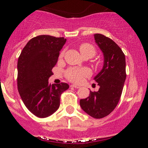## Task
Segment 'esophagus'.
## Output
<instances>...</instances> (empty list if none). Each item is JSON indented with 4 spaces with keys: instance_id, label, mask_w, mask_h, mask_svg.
Segmentation results:
<instances>
[{
    "instance_id": "34e87169",
    "label": "esophagus",
    "mask_w": 148,
    "mask_h": 148,
    "mask_svg": "<svg viewBox=\"0 0 148 148\" xmlns=\"http://www.w3.org/2000/svg\"><path fill=\"white\" fill-rule=\"evenodd\" d=\"M70 87H72V88H79V86H77V85H76V84H72V85H71Z\"/></svg>"
}]
</instances>
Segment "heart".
I'll return each mask as SVG.
<instances>
[{"mask_svg": "<svg viewBox=\"0 0 148 148\" xmlns=\"http://www.w3.org/2000/svg\"><path fill=\"white\" fill-rule=\"evenodd\" d=\"M80 51L82 56L90 55L93 56L95 53V49L90 44L83 43L80 45ZM63 56V52L60 53V57ZM90 74V71L88 68H70L65 73V76L67 79L72 82L80 83L83 81L86 76H88Z\"/></svg>", "mask_w": 148, "mask_h": 148, "instance_id": "1", "label": "heart"}]
</instances>
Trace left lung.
<instances>
[{"label":"left lung","instance_id":"8db88e82","mask_svg":"<svg viewBox=\"0 0 148 148\" xmlns=\"http://www.w3.org/2000/svg\"><path fill=\"white\" fill-rule=\"evenodd\" d=\"M95 40L103 54V68L94 79L99 86L97 92L80 100L87 114L99 119L109 115L120 101L126 79L125 56L114 41L101 34H95Z\"/></svg>","mask_w":148,"mask_h":148}]
</instances>
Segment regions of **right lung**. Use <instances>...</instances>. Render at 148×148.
I'll list each match as a JSON object with an SVG mask.
<instances>
[{"instance_id": "right-lung-1", "label": "right lung", "mask_w": 148, "mask_h": 148, "mask_svg": "<svg viewBox=\"0 0 148 148\" xmlns=\"http://www.w3.org/2000/svg\"><path fill=\"white\" fill-rule=\"evenodd\" d=\"M66 40L64 37L39 35L26 44L18 57V92L26 108L39 118H47L56 111L61 94L69 88L66 83L49 84Z\"/></svg>"}]
</instances>
